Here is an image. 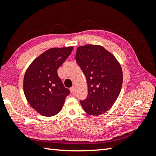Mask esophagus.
Wrapping results in <instances>:
<instances>
[{"instance_id": "1", "label": "esophagus", "mask_w": 156, "mask_h": 156, "mask_svg": "<svg viewBox=\"0 0 156 156\" xmlns=\"http://www.w3.org/2000/svg\"><path fill=\"white\" fill-rule=\"evenodd\" d=\"M75 90H76V87H74V86H73V87H71L70 88V91H71V93H73L74 91H75Z\"/></svg>"}]
</instances>
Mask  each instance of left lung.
Listing matches in <instances>:
<instances>
[{
  "label": "left lung",
  "instance_id": "1",
  "mask_svg": "<svg viewBox=\"0 0 156 156\" xmlns=\"http://www.w3.org/2000/svg\"><path fill=\"white\" fill-rule=\"evenodd\" d=\"M76 60L87 83L88 95L85 101H80L81 105L88 115H102L112 108L119 95L122 66L110 52L100 45L78 47Z\"/></svg>",
  "mask_w": 156,
  "mask_h": 156
}]
</instances>
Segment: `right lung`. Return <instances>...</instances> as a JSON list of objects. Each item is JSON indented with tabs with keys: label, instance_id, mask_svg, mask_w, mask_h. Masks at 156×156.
Returning a JSON list of instances; mask_svg holds the SVG:
<instances>
[{
	"label": "right lung",
	"instance_id": "add662e5",
	"mask_svg": "<svg viewBox=\"0 0 156 156\" xmlns=\"http://www.w3.org/2000/svg\"><path fill=\"white\" fill-rule=\"evenodd\" d=\"M73 46L51 48L32 62L23 78V91L33 109L44 117L60 112L69 94L58 75V68L70 55Z\"/></svg>",
	"mask_w": 156,
	"mask_h": 156
}]
</instances>
